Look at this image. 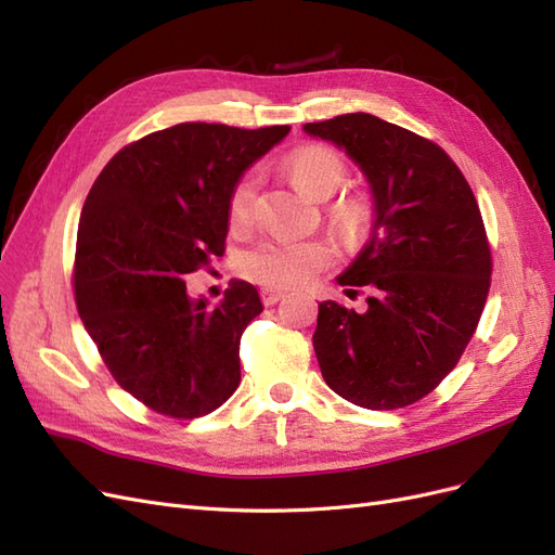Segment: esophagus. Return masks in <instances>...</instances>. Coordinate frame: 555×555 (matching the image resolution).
Here are the masks:
<instances>
[{
    "instance_id": "obj_1",
    "label": "esophagus",
    "mask_w": 555,
    "mask_h": 555,
    "mask_svg": "<svg viewBox=\"0 0 555 555\" xmlns=\"http://www.w3.org/2000/svg\"><path fill=\"white\" fill-rule=\"evenodd\" d=\"M283 297H286V293H281V291H272V288H264V291H262V302H264L267 307H272V305L281 302Z\"/></svg>"
}]
</instances>
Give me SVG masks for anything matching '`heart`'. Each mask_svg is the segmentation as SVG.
<instances>
[{
	"label": "heart",
	"instance_id": "1",
	"mask_svg": "<svg viewBox=\"0 0 555 555\" xmlns=\"http://www.w3.org/2000/svg\"><path fill=\"white\" fill-rule=\"evenodd\" d=\"M286 171L291 181L313 199H327L337 193L346 181L344 157L323 144L297 146L286 155ZM258 197V173L246 171L234 183L228 199L230 225L244 230L253 223ZM330 223L339 232L365 230L372 218V204L365 195H346L330 204ZM332 262V253L323 242H291V240H262L248 246L236 269L240 274L258 286L272 291H286L305 286L315 274Z\"/></svg>",
	"mask_w": 555,
	"mask_h": 555
}]
</instances>
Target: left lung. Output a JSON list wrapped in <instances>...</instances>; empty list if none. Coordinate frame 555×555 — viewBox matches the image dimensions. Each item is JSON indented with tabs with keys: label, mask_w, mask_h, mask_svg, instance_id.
Segmentation results:
<instances>
[{
	"label": "left lung",
	"mask_w": 555,
	"mask_h": 555,
	"mask_svg": "<svg viewBox=\"0 0 555 555\" xmlns=\"http://www.w3.org/2000/svg\"><path fill=\"white\" fill-rule=\"evenodd\" d=\"M305 132L346 151L374 204L367 244L337 276L370 291L367 309L319 305L325 384L374 411L414 404L457 365L481 319L493 267L479 204L451 157L400 125L344 114Z\"/></svg>",
	"instance_id": "1"
}]
</instances>
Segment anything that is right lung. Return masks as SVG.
Wrapping results in <instances>:
<instances>
[{
    "label": "right lung",
    "mask_w": 555,
    "mask_h": 555,
    "mask_svg": "<svg viewBox=\"0 0 555 555\" xmlns=\"http://www.w3.org/2000/svg\"><path fill=\"white\" fill-rule=\"evenodd\" d=\"M288 132L181 122L118 151L90 188L76 236L78 315L118 386L157 414H211L242 382L258 291L232 281L209 307L183 279L225 250L234 183Z\"/></svg>",
    "instance_id": "obj_1"
}]
</instances>
